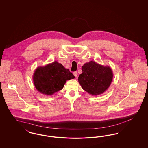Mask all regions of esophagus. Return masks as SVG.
Segmentation results:
<instances>
[{
    "instance_id": "obj_1",
    "label": "esophagus",
    "mask_w": 148,
    "mask_h": 148,
    "mask_svg": "<svg viewBox=\"0 0 148 148\" xmlns=\"http://www.w3.org/2000/svg\"><path fill=\"white\" fill-rule=\"evenodd\" d=\"M73 74H74V75L75 76V77H77V72H73Z\"/></svg>"
}]
</instances>
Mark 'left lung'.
I'll list each match as a JSON object with an SVG mask.
<instances>
[{
    "mask_svg": "<svg viewBox=\"0 0 148 148\" xmlns=\"http://www.w3.org/2000/svg\"><path fill=\"white\" fill-rule=\"evenodd\" d=\"M82 73L78 77L82 89L89 94L97 95L103 93L112 82L113 74L109 66H103L90 61L82 66Z\"/></svg>",
    "mask_w": 148,
    "mask_h": 148,
    "instance_id": "left-lung-1",
    "label": "left lung"
}]
</instances>
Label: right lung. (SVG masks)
Returning a JSON list of instances; mask_svg holds the SVG:
<instances>
[{
	"label": "right lung",
	"mask_w": 148,
	"mask_h": 148,
	"mask_svg": "<svg viewBox=\"0 0 148 148\" xmlns=\"http://www.w3.org/2000/svg\"><path fill=\"white\" fill-rule=\"evenodd\" d=\"M74 77L68 69L58 61L37 68L32 76L36 90L47 95L62 90L67 81Z\"/></svg>",
	"instance_id": "add662e5"
}]
</instances>
